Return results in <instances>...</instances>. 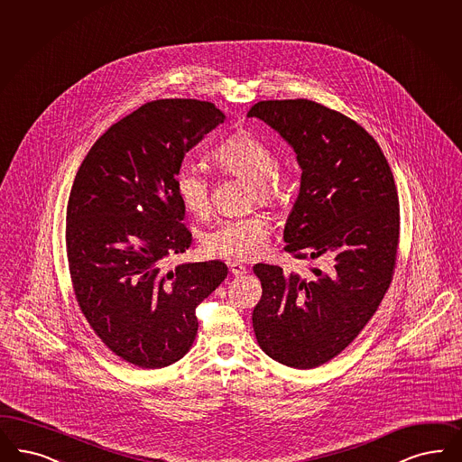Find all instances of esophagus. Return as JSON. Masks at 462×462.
<instances>
[{"label": "esophagus", "mask_w": 462, "mask_h": 462, "mask_svg": "<svg viewBox=\"0 0 462 462\" xmlns=\"http://www.w3.org/2000/svg\"><path fill=\"white\" fill-rule=\"evenodd\" d=\"M229 271H231L233 275H236V277H243L248 269H246V265L243 262L233 260V262H229Z\"/></svg>", "instance_id": "obj_1"}]
</instances>
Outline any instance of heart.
<instances>
[{
	"mask_svg": "<svg viewBox=\"0 0 462 462\" xmlns=\"http://www.w3.org/2000/svg\"><path fill=\"white\" fill-rule=\"evenodd\" d=\"M214 164L227 174L252 185V199L262 206H273L282 195V174L273 164V149L260 138L239 134L226 140L214 152ZM174 189L181 204L195 216H206L210 207V187L206 176L183 166L174 176ZM269 223L260 216L224 219L207 231L202 246L207 255L223 258H252L265 252Z\"/></svg>",
	"mask_w": 462,
	"mask_h": 462,
	"instance_id": "b5f03b06",
	"label": "heart"
}]
</instances>
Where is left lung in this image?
Segmentation results:
<instances>
[{"mask_svg": "<svg viewBox=\"0 0 462 462\" xmlns=\"http://www.w3.org/2000/svg\"><path fill=\"white\" fill-rule=\"evenodd\" d=\"M246 116L284 138L301 168L284 250L296 258H332L325 273L311 269V277L256 263V341L286 366L315 368L353 342L393 281L399 243L393 171L375 138L322 104L260 101Z\"/></svg>", "mask_w": 462, "mask_h": 462, "instance_id": "obj_1", "label": "left lung"}]
</instances>
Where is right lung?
<instances>
[{
    "label": "right lung",
    "mask_w": 462,
    "mask_h": 462,
    "mask_svg": "<svg viewBox=\"0 0 462 462\" xmlns=\"http://www.w3.org/2000/svg\"><path fill=\"white\" fill-rule=\"evenodd\" d=\"M224 120L207 101L143 104L92 145L69 191L67 255L77 301L101 341L140 368L189 353L195 308L227 275L219 260L161 269L191 245L174 176Z\"/></svg>",
    "instance_id": "right-lung-1"
}]
</instances>
